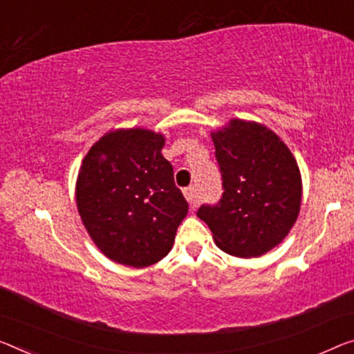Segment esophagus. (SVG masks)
<instances>
[{"label": "esophagus", "instance_id": "obj_1", "mask_svg": "<svg viewBox=\"0 0 354 354\" xmlns=\"http://www.w3.org/2000/svg\"><path fill=\"white\" fill-rule=\"evenodd\" d=\"M183 194L185 198H187V201L189 203V205H193V207H196L198 205V193H196V188L194 187H188L183 189Z\"/></svg>", "mask_w": 354, "mask_h": 354}]
</instances>
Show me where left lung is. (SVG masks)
<instances>
[{
    "mask_svg": "<svg viewBox=\"0 0 354 354\" xmlns=\"http://www.w3.org/2000/svg\"><path fill=\"white\" fill-rule=\"evenodd\" d=\"M223 194L198 216L223 252L257 258L283 241L301 209L302 180L290 149L257 122L234 118L212 133Z\"/></svg>",
    "mask_w": 354,
    "mask_h": 354,
    "instance_id": "8db88e82",
    "label": "left lung"
}]
</instances>
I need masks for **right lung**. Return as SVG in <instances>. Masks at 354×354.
<instances>
[{"label": "right lung", "instance_id": "add662e5", "mask_svg": "<svg viewBox=\"0 0 354 354\" xmlns=\"http://www.w3.org/2000/svg\"><path fill=\"white\" fill-rule=\"evenodd\" d=\"M165 136L115 129L91 147L80 166L75 203L93 242L109 259L147 268L171 252L188 203L161 155Z\"/></svg>", "mask_w": 354, "mask_h": 354}]
</instances>
